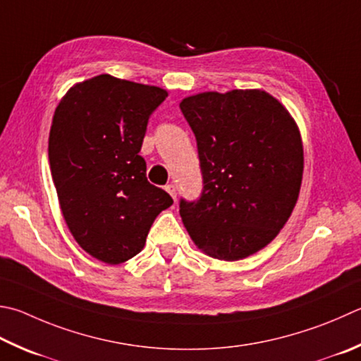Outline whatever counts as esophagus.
Returning <instances> with one entry per match:
<instances>
[{
	"mask_svg": "<svg viewBox=\"0 0 361 361\" xmlns=\"http://www.w3.org/2000/svg\"><path fill=\"white\" fill-rule=\"evenodd\" d=\"M166 191L172 195V199L176 200V186L173 185V183H169V185L166 186Z\"/></svg>",
	"mask_w": 361,
	"mask_h": 361,
	"instance_id": "34e87169",
	"label": "esophagus"
}]
</instances>
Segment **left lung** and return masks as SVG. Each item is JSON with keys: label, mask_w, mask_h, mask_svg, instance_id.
<instances>
[{"label": "left lung", "mask_w": 361, "mask_h": 361, "mask_svg": "<svg viewBox=\"0 0 361 361\" xmlns=\"http://www.w3.org/2000/svg\"><path fill=\"white\" fill-rule=\"evenodd\" d=\"M180 109L197 142L202 192L180 199L194 243L221 260L267 246L289 219L303 176L298 128L283 104L260 90L209 91Z\"/></svg>", "instance_id": "8db88e82"}]
</instances>
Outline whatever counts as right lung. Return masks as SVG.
<instances>
[{
    "instance_id": "right-lung-1",
    "label": "right lung",
    "mask_w": 361,
    "mask_h": 361,
    "mask_svg": "<svg viewBox=\"0 0 361 361\" xmlns=\"http://www.w3.org/2000/svg\"><path fill=\"white\" fill-rule=\"evenodd\" d=\"M166 97V90L102 74L72 87L55 110L49 161L64 221L106 264L139 254L156 216L173 203L147 180L139 154Z\"/></svg>"
}]
</instances>
